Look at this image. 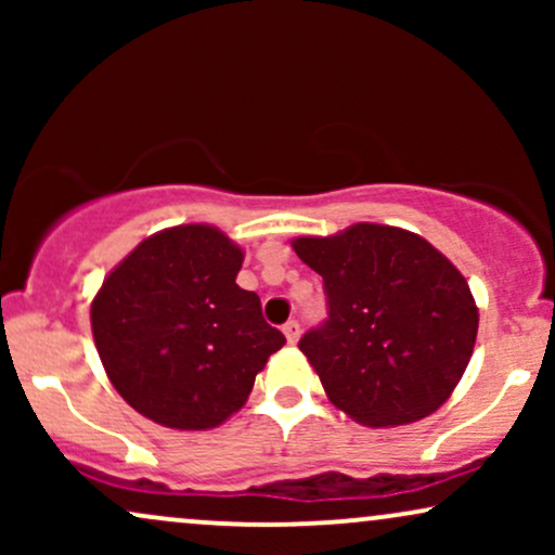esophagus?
<instances>
[{
  "label": "esophagus",
  "mask_w": 555,
  "mask_h": 555,
  "mask_svg": "<svg viewBox=\"0 0 555 555\" xmlns=\"http://www.w3.org/2000/svg\"><path fill=\"white\" fill-rule=\"evenodd\" d=\"M284 336H286V341H289V344H295L299 339V323L295 321V318L284 323Z\"/></svg>",
  "instance_id": "esophagus-1"
}]
</instances>
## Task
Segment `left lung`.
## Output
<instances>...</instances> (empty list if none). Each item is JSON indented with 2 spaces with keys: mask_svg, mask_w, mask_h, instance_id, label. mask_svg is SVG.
I'll return each instance as SVG.
<instances>
[{
  "mask_svg": "<svg viewBox=\"0 0 555 555\" xmlns=\"http://www.w3.org/2000/svg\"><path fill=\"white\" fill-rule=\"evenodd\" d=\"M323 276L328 318L299 349L328 399L362 425L428 417L473 358L477 308L467 279L406 229L354 224L292 242Z\"/></svg>",
  "mask_w": 555,
  "mask_h": 555,
  "instance_id": "8db88e82",
  "label": "left lung"
}]
</instances>
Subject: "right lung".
Wrapping results in <instances>:
<instances>
[{"label":"right lung","instance_id":"add662e5","mask_svg":"<svg viewBox=\"0 0 555 555\" xmlns=\"http://www.w3.org/2000/svg\"><path fill=\"white\" fill-rule=\"evenodd\" d=\"M242 250L206 224L143 240L91 305L95 349L114 388L158 425L206 430L250 397L284 334L256 292L234 284Z\"/></svg>","mask_w":555,"mask_h":555}]
</instances>
